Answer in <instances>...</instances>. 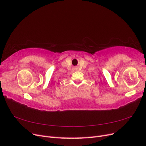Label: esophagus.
I'll list each match as a JSON object with an SVG mask.
<instances>
[{
  "label": "esophagus",
  "mask_w": 146,
  "mask_h": 146,
  "mask_svg": "<svg viewBox=\"0 0 146 146\" xmlns=\"http://www.w3.org/2000/svg\"><path fill=\"white\" fill-rule=\"evenodd\" d=\"M78 68L77 67H75V68H74V69H75V70H78Z\"/></svg>",
  "instance_id": "obj_1"
}]
</instances>
